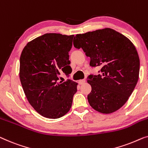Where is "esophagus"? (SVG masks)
Instances as JSON below:
<instances>
[{
    "label": "esophagus",
    "instance_id": "esophagus-1",
    "mask_svg": "<svg viewBox=\"0 0 148 148\" xmlns=\"http://www.w3.org/2000/svg\"><path fill=\"white\" fill-rule=\"evenodd\" d=\"M85 81H86L85 79H82V80H79L78 83H79V85H82V84H83V83H85Z\"/></svg>",
    "mask_w": 148,
    "mask_h": 148
}]
</instances>
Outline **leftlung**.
I'll return each instance as SVG.
<instances>
[{"instance_id": "8db88e82", "label": "left lung", "mask_w": 148, "mask_h": 148, "mask_svg": "<svg viewBox=\"0 0 148 148\" xmlns=\"http://www.w3.org/2000/svg\"><path fill=\"white\" fill-rule=\"evenodd\" d=\"M73 45L89 57L90 66L101 67L97 75H90L91 91L87 99L94 110L111 113L121 108L138 83L140 58L134 44L110 28L79 34Z\"/></svg>"}]
</instances>
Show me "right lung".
<instances>
[{"instance_id":"right-lung-1","label":"right lung","mask_w":148,"mask_h":148,"mask_svg":"<svg viewBox=\"0 0 148 148\" xmlns=\"http://www.w3.org/2000/svg\"><path fill=\"white\" fill-rule=\"evenodd\" d=\"M74 35L46 33L27 44L20 57L19 77L31 106L42 116L57 119L71 108L77 83L59 81L72 71L69 52Z\"/></svg>"}]
</instances>
